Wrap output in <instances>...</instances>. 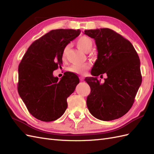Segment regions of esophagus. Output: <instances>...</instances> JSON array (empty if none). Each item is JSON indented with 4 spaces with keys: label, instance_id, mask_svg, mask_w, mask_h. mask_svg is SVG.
I'll return each instance as SVG.
<instances>
[{
    "label": "esophagus",
    "instance_id": "34e87169",
    "mask_svg": "<svg viewBox=\"0 0 154 154\" xmlns=\"http://www.w3.org/2000/svg\"><path fill=\"white\" fill-rule=\"evenodd\" d=\"M83 78H84V77H83V76H80V79L81 81H83Z\"/></svg>",
    "mask_w": 154,
    "mask_h": 154
}]
</instances>
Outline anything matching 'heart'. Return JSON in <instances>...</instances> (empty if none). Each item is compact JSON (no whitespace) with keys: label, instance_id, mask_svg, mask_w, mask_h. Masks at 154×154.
<instances>
[{"label":"heart","instance_id":"heart-1","mask_svg":"<svg viewBox=\"0 0 154 154\" xmlns=\"http://www.w3.org/2000/svg\"><path fill=\"white\" fill-rule=\"evenodd\" d=\"M77 45L78 47L82 49L85 53H88L92 48V40L87 36H82L77 40ZM67 47H66L62 52V58L63 60L66 59L67 52ZM89 68V66L87 63L83 64H75L69 68L70 72L72 73H75L78 74H83Z\"/></svg>","mask_w":154,"mask_h":154}]
</instances>
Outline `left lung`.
<instances>
[{
    "label": "left lung",
    "instance_id": "1",
    "mask_svg": "<svg viewBox=\"0 0 154 154\" xmlns=\"http://www.w3.org/2000/svg\"><path fill=\"white\" fill-rule=\"evenodd\" d=\"M95 40L97 58L91 70L93 77L85 80L91 87L87 106L91 114L102 121L122 117L131 108L142 82L140 60L130 42L109 28L85 30ZM107 74L101 84L98 75Z\"/></svg>",
    "mask_w": 154,
    "mask_h": 154
}]
</instances>
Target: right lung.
Wrapping results in <instances>:
<instances>
[{"label":"right lung","instance_id":"add662e5","mask_svg":"<svg viewBox=\"0 0 154 154\" xmlns=\"http://www.w3.org/2000/svg\"><path fill=\"white\" fill-rule=\"evenodd\" d=\"M80 30H51L35 40L18 66V92L29 113L45 122L60 118L67 107V97L80 80L71 72L58 80L53 74L62 64L66 45L80 35Z\"/></svg>","mask_w":154,"mask_h":154}]
</instances>
